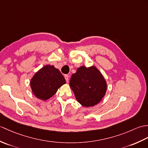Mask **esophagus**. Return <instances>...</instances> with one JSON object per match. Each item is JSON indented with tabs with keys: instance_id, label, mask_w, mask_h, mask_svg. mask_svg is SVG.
Returning <instances> with one entry per match:
<instances>
[{
	"instance_id": "obj_1",
	"label": "esophagus",
	"mask_w": 148,
	"mask_h": 148,
	"mask_svg": "<svg viewBox=\"0 0 148 148\" xmlns=\"http://www.w3.org/2000/svg\"><path fill=\"white\" fill-rule=\"evenodd\" d=\"M64 77H65V79L66 81H67V82L68 83L69 82V76H68V75L66 74V75H65Z\"/></svg>"
}]
</instances>
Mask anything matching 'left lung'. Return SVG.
I'll return each instance as SVG.
<instances>
[{"label":"left lung","mask_w":148,"mask_h":148,"mask_svg":"<svg viewBox=\"0 0 148 148\" xmlns=\"http://www.w3.org/2000/svg\"><path fill=\"white\" fill-rule=\"evenodd\" d=\"M69 84L77 102L86 108L99 103L107 90L106 79L95 66H81L72 75Z\"/></svg>","instance_id":"8db88e82"}]
</instances>
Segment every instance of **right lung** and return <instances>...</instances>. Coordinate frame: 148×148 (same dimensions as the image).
Wrapping results in <instances>:
<instances>
[{
  "mask_svg": "<svg viewBox=\"0 0 148 148\" xmlns=\"http://www.w3.org/2000/svg\"><path fill=\"white\" fill-rule=\"evenodd\" d=\"M66 83L64 77L53 65H45L34 75L30 87L37 98L46 100L51 98L58 89Z\"/></svg>",
  "mask_w": 148,
  "mask_h": 148,
  "instance_id": "obj_1",
  "label": "right lung"
}]
</instances>
